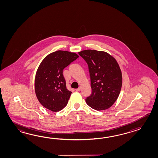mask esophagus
<instances>
[{
  "instance_id": "1",
  "label": "esophagus",
  "mask_w": 158,
  "mask_h": 158,
  "mask_svg": "<svg viewBox=\"0 0 158 158\" xmlns=\"http://www.w3.org/2000/svg\"><path fill=\"white\" fill-rule=\"evenodd\" d=\"M75 90L77 91H80L81 90L80 87H79V88H78V89H75Z\"/></svg>"
}]
</instances>
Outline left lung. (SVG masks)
Returning a JSON list of instances; mask_svg holds the SVG:
<instances>
[{
  "label": "left lung",
  "instance_id": "left-lung-1",
  "mask_svg": "<svg viewBox=\"0 0 158 158\" xmlns=\"http://www.w3.org/2000/svg\"><path fill=\"white\" fill-rule=\"evenodd\" d=\"M78 54L87 63L90 73L92 93L86 98V103L97 111L110 107L117 100L122 86L117 61L104 51L86 50Z\"/></svg>",
  "mask_w": 158,
  "mask_h": 158
}]
</instances>
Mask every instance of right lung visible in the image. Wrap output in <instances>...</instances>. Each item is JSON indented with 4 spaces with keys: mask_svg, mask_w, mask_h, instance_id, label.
Segmentation results:
<instances>
[{
    "mask_svg": "<svg viewBox=\"0 0 158 158\" xmlns=\"http://www.w3.org/2000/svg\"><path fill=\"white\" fill-rule=\"evenodd\" d=\"M78 57L74 52L59 50L49 54L41 62L35 78V91L44 107L57 112L67 106L72 92L67 89L63 71Z\"/></svg>",
    "mask_w": 158,
    "mask_h": 158,
    "instance_id": "1",
    "label": "right lung"
}]
</instances>
